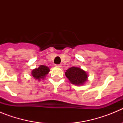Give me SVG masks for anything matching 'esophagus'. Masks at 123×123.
<instances>
[{
    "instance_id": "obj_1",
    "label": "esophagus",
    "mask_w": 123,
    "mask_h": 123,
    "mask_svg": "<svg viewBox=\"0 0 123 123\" xmlns=\"http://www.w3.org/2000/svg\"><path fill=\"white\" fill-rule=\"evenodd\" d=\"M55 67L57 68H61L62 67V65H55Z\"/></svg>"
}]
</instances>
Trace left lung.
<instances>
[{"mask_svg": "<svg viewBox=\"0 0 123 123\" xmlns=\"http://www.w3.org/2000/svg\"><path fill=\"white\" fill-rule=\"evenodd\" d=\"M65 76L69 82L76 86L84 85L88 80V74L81 68L73 67L69 68L65 73Z\"/></svg>", "mask_w": 123, "mask_h": 123, "instance_id": "8db88e82", "label": "left lung"}]
</instances>
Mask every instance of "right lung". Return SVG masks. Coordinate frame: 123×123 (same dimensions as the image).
<instances>
[{"instance_id":"add662e5","label":"right lung","mask_w":123,"mask_h":123,"mask_svg":"<svg viewBox=\"0 0 123 123\" xmlns=\"http://www.w3.org/2000/svg\"><path fill=\"white\" fill-rule=\"evenodd\" d=\"M50 71V69L48 67L45 65H40L39 68L32 69L31 71V74L36 80L40 81L41 79H43L46 77Z\"/></svg>"}]
</instances>
